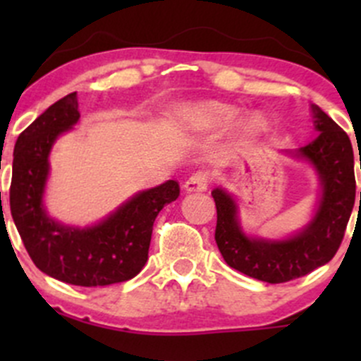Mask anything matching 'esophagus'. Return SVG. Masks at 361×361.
I'll return each mask as SVG.
<instances>
[{
    "instance_id": "obj_1",
    "label": "esophagus",
    "mask_w": 361,
    "mask_h": 361,
    "mask_svg": "<svg viewBox=\"0 0 361 361\" xmlns=\"http://www.w3.org/2000/svg\"><path fill=\"white\" fill-rule=\"evenodd\" d=\"M209 185V173L207 171H195L187 181H185V190L187 192H204Z\"/></svg>"
}]
</instances>
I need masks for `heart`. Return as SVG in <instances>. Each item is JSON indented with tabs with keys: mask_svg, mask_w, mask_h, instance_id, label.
Segmentation results:
<instances>
[{
	"mask_svg": "<svg viewBox=\"0 0 361 361\" xmlns=\"http://www.w3.org/2000/svg\"><path fill=\"white\" fill-rule=\"evenodd\" d=\"M192 113H194L195 118L201 120L202 123H207V126H224V123L231 122L232 116H234V110L231 106H225L220 103L199 104L192 110ZM262 127H264V122L258 116H251L243 123V133L246 136H255V134L260 133Z\"/></svg>",
	"mask_w": 361,
	"mask_h": 361,
	"instance_id": "heart-1",
	"label": "heart"
}]
</instances>
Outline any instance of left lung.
<instances>
[{
  "mask_svg": "<svg viewBox=\"0 0 361 361\" xmlns=\"http://www.w3.org/2000/svg\"><path fill=\"white\" fill-rule=\"evenodd\" d=\"M312 111L319 136L300 148L298 154L318 171L323 195L318 213L305 231L288 241L246 238L235 220V204L231 195L221 188L211 192L216 204L214 241L224 260L235 271L271 285L302 278L332 260L344 239L355 206L356 180L351 141L325 111L318 106H312Z\"/></svg>",
  "mask_w": 361,
  "mask_h": 361,
  "instance_id": "8db88e82",
  "label": "left lung"
}]
</instances>
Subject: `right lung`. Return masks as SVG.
<instances>
[{"mask_svg":"<svg viewBox=\"0 0 361 361\" xmlns=\"http://www.w3.org/2000/svg\"><path fill=\"white\" fill-rule=\"evenodd\" d=\"M80 118L76 92L54 103L17 137L10 209L29 257L45 274L76 286H106L134 278L148 260L154 221L176 201L180 183L169 180L145 190L90 228L56 224L42 206L49 152Z\"/></svg>","mask_w":361,"mask_h":361,"instance_id":"obj_1","label":"right lung"}]
</instances>
